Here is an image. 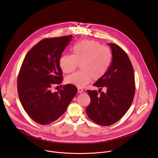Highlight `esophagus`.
<instances>
[{
	"label": "esophagus",
	"mask_w": 158,
	"mask_h": 158,
	"mask_svg": "<svg viewBox=\"0 0 158 158\" xmlns=\"http://www.w3.org/2000/svg\"><path fill=\"white\" fill-rule=\"evenodd\" d=\"M83 92V90L82 89H81V88H78V93H81V92Z\"/></svg>",
	"instance_id": "1"
}]
</instances>
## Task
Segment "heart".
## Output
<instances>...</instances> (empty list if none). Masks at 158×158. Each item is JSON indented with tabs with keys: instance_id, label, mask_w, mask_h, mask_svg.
<instances>
[{
	"instance_id": "1",
	"label": "heart",
	"mask_w": 158,
	"mask_h": 158,
	"mask_svg": "<svg viewBox=\"0 0 158 158\" xmlns=\"http://www.w3.org/2000/svg\"><path fill=\"white\" fill-rule=\"evenodd\" d=\"M112 61L111 50L94 40H83L72 47V55H64L60 66L65 73L73 72L79 64L80 70L69 75L66 83L83 88L91 80L102 78L108 70Z\"/></svg>"
}]
</instances>
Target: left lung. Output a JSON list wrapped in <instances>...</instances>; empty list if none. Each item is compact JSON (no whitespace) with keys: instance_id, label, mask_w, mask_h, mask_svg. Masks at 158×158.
Masks as SVG:
<instances>
[{"instance_id":"obj_1","label":"left lung","mask_w":158,"mask_h":158,"mask_svg":"<svg viewBox=\"0 0 158 158\" xmlns=\"http://www.w3.org/2000/svg\"><path fill=\"white\" fill-rule=\"evenodd\" d=\"M113 60L105 75L93 85L100 88L88 90L90 98L86 113L90 120L102 126L119 120L131 106L135 94L134 69L127 53L118 45L109 43ZM104 87L106 93L101 92Z\"/></svg>"}]
</instances>
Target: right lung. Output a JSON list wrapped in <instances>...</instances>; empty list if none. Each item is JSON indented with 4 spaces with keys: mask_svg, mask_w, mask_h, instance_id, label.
<instances>
[{
    "mask_svg": "<svg viewBox=\"0 0 158 158\" xmlns=\"http://www.w3.org/2000/svg\"><path fill=\"white\" fill-rule=\"evenodd\" d=\"M72 38L42 40L27 53L20 69L17 81L19 100L26 113L41 125L60 117L77 92V87L70 84L51 92L52 87L60 85L63 80L60 60Z\"/></svg>",
    "mask_w": 158,
    "mask_h": 158,
    "instance_id": "1",
    "label": "right lung"
}]
</instances>
